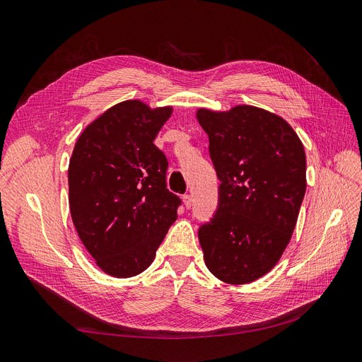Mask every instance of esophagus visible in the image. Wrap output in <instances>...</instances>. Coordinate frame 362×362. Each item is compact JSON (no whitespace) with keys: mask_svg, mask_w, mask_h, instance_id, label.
Wrapping results in <instances>:
<instances>
[{"mask_svg":"<svg viewBox=\"0 0 362 362\" xmlns=\"http://www.w3.org/2000/svg\"><path fill=\"white\" fill-rule=\"evenodd\" d=\"M182 202H184L185 208H190V206L193 205V198H192V194H184V196H182Z\"/></svg>","mask_w":362,"mask_h":362,"instance_id":"1","label":"esophagus"}]
</instances>
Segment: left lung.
<instances>
[{
  "mask_svg": "<svg viewBox=\"0 0 362 362\" xmlns=\"http://www.w3.org/2000/svg\"><path fill=\"white\" fill-rule=\"evenodd\" d=\"M210 139L218 206L199 228L213 275L242 286L275 267L294 231L306 190L300 139L281 116L254 105L196 113Z\"/></svg>",
  "mask_w": 362,
  "mask_h": 362,
  "instance_id": "left-lung-1",
  "label": "left lung"
}]
</instances>
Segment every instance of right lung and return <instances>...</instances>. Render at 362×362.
<instances>
[{"mask_svg":"<svg viewBox=\"0 0 362 362\" xmlns=\"http://www.w3.org/2000/svg\"><path fill=\"white\" fill-rule=\"evenodd\" d=\"M172 107L119 103L86 127L69 160L74 226L98 267L115 278L146 270L177 221L168 158L154 145Z\"/></svg>","mask_w":362,"mask_h":362,"instance_id":"obj_1","label":"right lung"}]
</instances>
